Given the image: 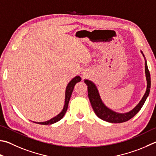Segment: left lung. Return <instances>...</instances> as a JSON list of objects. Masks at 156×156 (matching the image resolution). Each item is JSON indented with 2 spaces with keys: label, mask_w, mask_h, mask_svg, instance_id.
Instances as JSON below:
<instances>
[{
  "label": "left lung",
  "mask_w": 156,
  "mask_h": 156,
  "mask_svg": "<svg viewBox=\"0 0 156 156\" xmlns=\"http://www.w3.org/2000/svg\"><path fill=\"white\" fill-rule=\"evenodd\" d=\"M141 53L143 54V56L145 57L142 51H141ZM145 65V75L147 83L145 93L143 95L142 100L140 101V102L137 104L136 106L134 107L132 110L126 113H119L108 108L101 101L97 87L95 86V84L89 80H84V83L88 86V95H89L90 102L91 104L92 108L93 110H94L95 115L99 118L109 123H119L126 122V121L129 120L130 119L134 117L139 112L141 108L143 107V104H145L147 97L149 96L150 88H151V77H150V73L148 69V67H147L146 61Z\"/></svg>",
  "instance_id": "obj_1"
}]
</instances>
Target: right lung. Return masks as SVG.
I'll use <instances>...</instances> for the list:
<instances>
[{
	"instance_id": "add662e5",
	"label": "right lung",
	"mask_w": 156,
	"mask_h": 156,
	"mask_svg": "<svg viewBox=\"0 0 156 156\" xmlns=\"http://www.w3.org/2000/svg\"><path fill=\"white\" fill-rule=\"evenodd\" d=\"M81 80V78L79 76H76V77L73 78L72 80H71L69 83L67 84V86L66 87V99H65V105L63 107V109L62 111L59 113L58 115H56V117H53L51 119L47 121H44V122H34L38 124H41V125H50V124H53L56 122H57L59 120H61L62 118L64 117L65 114L67 110V107H68V104H69V101L70 100L71 95H72V93L73 92V88H74V86L76 85V84L78 83V82H80Z\"/></svg>"
}]
</instances>
